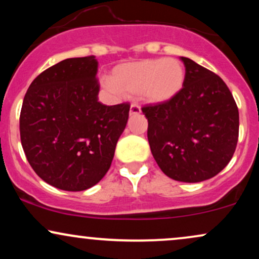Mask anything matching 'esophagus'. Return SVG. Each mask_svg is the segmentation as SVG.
Masks as SVG:
<instances>
[{
	"instance_id": "34e87169",
	"label": "esophagus",
	"mask_w": 259,
	"mask_h": 259,
	"mask_svg": "<svg viewBox=\"0 0 259 259\" xmlns=\"http://www.w3.org/2000/svg\"><path fill=\"white\" fill-rule=\"evenodd\" d=\"M139 113H141V107L136 105V103H132V106H130V114H139Z\"/></svg>"
}]
</instances>
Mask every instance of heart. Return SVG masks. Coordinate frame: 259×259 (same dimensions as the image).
Returning <instances> with one entry per match:
<instances>
[{"mask_svg":"<svg viewBox=\"0 0 259 259\" xmlns=\"http://www.w3.org/2000/svg\"><path fill=\"white\" fill-rule=\"evenodd\" d=\"M185 81V68L179 59L152 58L114 67L106 86L111 90L139 95L150 103L174 99Z\"/></svg>","mask_w":259,"mask_h":259,"instance_id":"b5f03b06","label":"heart"}]
</instances>
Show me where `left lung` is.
<instances>
[{
  "label": "left lung",
  "mask_w": 259,
  "mask_h": 259,
  "mask_svg": "<svg viewBox=\"0 0 259 259\" xmlns=\"http://www.w3.org/2000/svg\"><path fill=\"white\" fill-rule=\"evenodd\" d=\"M185 81L174 99L142 107L147 139L158 167L171 179L200 183L215 177L233 158L239 109L219 75L181 57Z\"/></svg>",
  "instance_id": "8db88e82"
}]
</instances>
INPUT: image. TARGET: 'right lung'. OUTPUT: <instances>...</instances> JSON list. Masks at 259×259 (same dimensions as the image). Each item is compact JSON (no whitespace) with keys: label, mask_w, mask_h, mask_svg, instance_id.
<instances>
[{"label":"right lung","mask_w":259,"mask_h":259,"mask_svg":"<svg viewBox=\"0 0 259 259\" xmlns=\"http://www.w3.org/2000/svg\"><path fill=\"white\" fill-rule=\"evenodd\" d=\"M95 56L68 58L38 74L19 118L29 164L44 181L65 191L96 185L112 164L129 118L127 102H99Z\"/></svg>","instance_id":"right-lung-1"}]
</instances>
